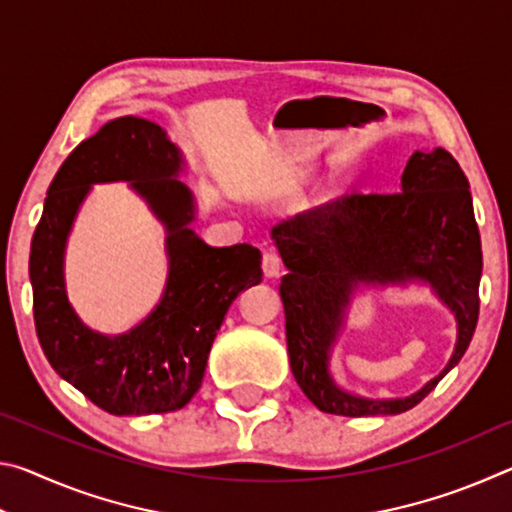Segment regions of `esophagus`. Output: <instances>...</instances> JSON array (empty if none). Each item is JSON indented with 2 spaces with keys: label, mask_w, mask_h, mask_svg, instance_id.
<instances>
[{
  "label": "esophagus",
  "mask_w": 512,
  "mask_h": 512,
  "mask_svg": "<svg viewBox=\"0 0 512 512\" xmlns=\"http://www.w3.org/2000/svg\"><path fill=\"white\" fill-rule=\"evenodd\" d=\"M262 268H264V275L266 277H277L282 271V259L280 255L275 253V250H266L264 257H262Z\"/></svg>",
  "instance_id": "obj_1"
}]
</instances>
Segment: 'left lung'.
Listing matches in <instances>:
<instances>
[{"label": "left lung", "mask_w": 512, "mask_h": 512, "mask_svg": "<svg viewBox=\"0 0 512 512\" xmlns=\"http://www.w3.org/2000/svg\"><path fill=\"white\" fill-rule=\"evenodd\" d=\"M402 192L348 194L282 221L273 239L289 273L280 296L287 318L291 372L320 411L363 418L395 415L420 404L452 370L479 320L481 237L470 183L445 149L415 151L402 173ZM427 281L453 309L457 348L438 378L418 394L370 401L343 392L328 375V352L359 283Z\"/></svg>", "instance_id": "8db88e82"}]
</instances>
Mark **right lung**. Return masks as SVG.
<instances>
[{"instance_id":"right-lung-1","label":"right lung","mask_w":512,"mask_h":512,"mask_svg":"<svg viewBox=\"0 0 512 512\" xmlns=\"http://www.w3.org/2000/svg\"><path fill=\"white\" fill-rule=\"evenodd\" d=\"M183 164L178 146L158 124L142 117L112 119L67 155L33 232L29 275L42 352L60 377L112 415L183 409L203 384L214 336L232 300L262 282L257 248H212L189 228L196 203L178 180ZM117 179L131 182L168 228L170 277L149 319L131 333L106 337L73 314L62 259L91 185Z\"/></svg>"}]
</instances>
